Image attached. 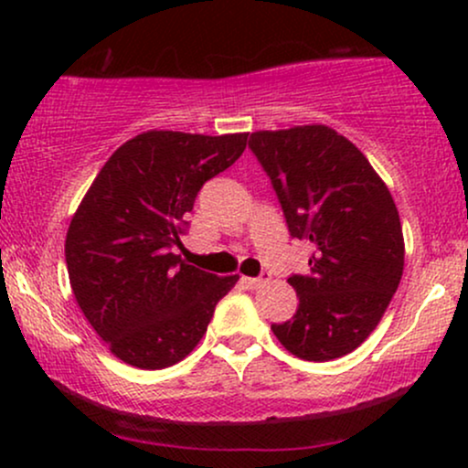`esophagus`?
Segmentation results:
<instances>
[{
    "label": "esophagus",
    "mask_w": 468,
    "mask_h": 468,
    "mask_svg": "<svg viewBox=\"0 0 468 468\" xmlns=\"http://www.w3.org/2000/svg\"><path fill=\"white\" fill-rule=\"evenodd\" d=\"M241 282H244L246 286H250V288H261V286H264V283L271 282V275H268V272H264V275H261V277H241Z\"/></svg>",
    "instance_id": "34e87169"
}]
</instances>
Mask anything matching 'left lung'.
I'll use <instances>...</instances> for the list:
<instances>
[{
	"mask_svg": "<svg viewBox=\"0 0 468 468\" xmlns=\"http://www.w3.org/2000/svg\"><path fill=\"white\" fill-rule=\"evenodd\" d=\"M292 238L310 241L308 275H292L297 313L272 324L303 361L346 356L374 332L405 266L394 197L369 160L327 125L250 133Z\"/></svg>",
	"mask_w": 468,
	"mask_h": 468,
	"instance_id": "left-lung-1",
	"label": "left lung"
}]
</instances>
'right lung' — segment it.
Returning <instances> with one entry per match:
<instances>
[{
  "instance_id": "1",
  "label": "right lung",
  "mask_w": 468,
  "mask_h": 468,
  "mask_svg": "<svg viewBox=\"0 0 468 468\" xmlns=\"http://www.w3.org/2000/svg\"><path fill=\"white\" fill-rule=\"evenodd\" d=\"M249 133L152 130L122 143L80 200L66 264L80 313L122 363L176 365L200 343L239 275L185 264L174 246L197 191L244 154Z\"/></svg>"
}]
</instances>
